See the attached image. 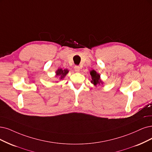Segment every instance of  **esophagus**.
I'll list each match as a JSON object with an SVG mask.
<instances>
[{
    "label": "esophagus",
    "mask_w": 152,
    "mask_h": 152,
    "mask_svg": "<svg viewBox=\"0 0 152 152\" xmlns=\"http://www.w3.org/2000/svg\"><path fill=\"white\" fill-rule=\"evenodd\" d=\"M75 71H76V72H79V71H80V66H75Z\"/></svg>",
    "instance_id": "obj_1"
}]
</instances>
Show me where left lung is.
<instances>
[{
	"label": "left lung",
	"instance_id": "left-lung-1",
	"mask_svg": "<svg viewBox=\"0 0 152 152\" xmlns=\"http://www.w3.org/2000/svg\"><path fill=\"white\" fill-rule=\"evenodd\" d=\"M90 75L91 76V79H92L91 82L95 86L103 85V83L100 79V75L98 74V73H97L96 71H95L94 70L91 71Z\"/></svg>",
	"mask_w": 152,
	"mask_h": 152
}]
</instances>
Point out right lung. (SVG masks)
Masks as SVG:
<instances>
[{
    "mask_svg": "<svg viewBox=\"0 0 152 152\" xmlns=\"http://www.w3.org/2000/svg\"><path fill=\"white\" fill-rule=\"evenodd\" d=\"M69 71L67 69H62L61 68L58 69L56 71V76L59 77L60 80H63V78L66 76V75L68 73Z\"/></svg>",
    "mask_w": 152,
    "mask_h": 152,
    "instance_id": "obj_1",
    "label": "right lung"
}]
</instances>
